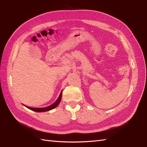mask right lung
<instances>
[{
    "label": "right lung",
    "mask_w": 147,
    "mask_h": 147,
    "mask_svg": "<svg viewBox=\"0 0 147 147\" xmlns=\"http://www.w3.org/2000/svg\"><path fill=\"white\" fill-rule=\"evenodd\" d=\"M61 97H62V92H61L60 93V95H59L58 99L56 100L54 104H52L51 105L49 106V107H43V108H34V107H27V106H26V107L27 108H28L29 109H30V110H32L33 111H35V112H45V111H50V110H52V109L55 108L57 106L59 105V102H61Z\"/></svg>",
    "instance_id": "obj_1"
}]
</instances>
